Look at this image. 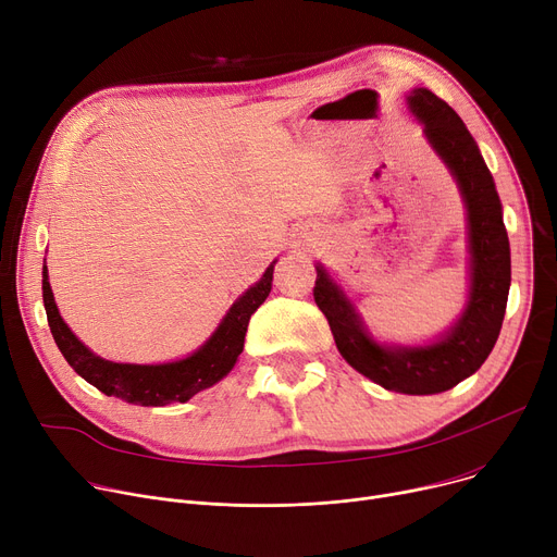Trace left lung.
<instances>
[{"label": "left lung", "mask_w": 557, "mask_h": 557, "mask_svg": "<svg viewBox=\"0 0 557 557\" xmlns=\"http://www.w3.org/2000/svg\"><path fill=\"white\" fill-rule=\"evenodd\" d=\"M407 103L424 125V137L459 184L468 209L472 253L468 308L451 331L430 346L386 348L367 335L352 304L323 268H317L312 294L314 304L331 323L342 357L355 371L388 391L432 396L479 371L495 348L508 304L510 245L493 175L461 116L424 87L413 89Z\"/></svg>", "instance_id": "1"}]
</instances>
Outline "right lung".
<instances>
[{"instance_id": "add662e5", "label": "right lung", "mask_w": 557, "mask_h": 557, "mask_svg": "<svg viewBox=\"0 0 557 557\" xmlns=\"http://www.w3.org/2000/svg\"><path fill=\"white\" fill-rule=\"evenodd\" d=\"M272 274L274 263L268 268L263 278L249 287L232 306V310L226 312V317L218 325V331L200 350H195L186 359H180V362L154 367L108 362V359L94 355L87 346H83L55 308L47 265L42 272V299L51 335L64 359H67L70 367L83 380H87L98 391H103L106 396H114L119 400L141 407H163L169 403L190 400L195 394L213 386L234 369L245 346L249 319L258 310V306L268 299L272 289Z\"/></svg>"}]
</instances>
